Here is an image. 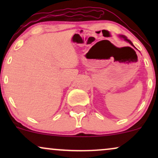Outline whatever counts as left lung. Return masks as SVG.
<instances>
[{
    "label": "left lung",
    "instance_id": "obj_1",
    "mask_svg": "<svg viewBox=\"0 0 158 158\" xmlns=\"http://www.w3.org/2000/svg\"><path fill=\"white\" fill-rule=\"evenodd\" d=\"M119 37H120V38H122V39H124L125 41H127V42H128V43H129V44H131V45H132V46H133V47H135V46H134L133 43H132L131 41H130L129 39H127V37H126V36H125V35H119Z\"/></svg>",
    "mask_w": 158,
    "mask_h": 158
}]
</instances>
